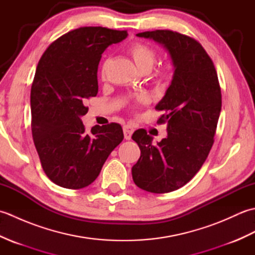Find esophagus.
<instances>
[{
  "instance_id": "obj_1",
  "label": "esophagus",
  "mask_w": 255,
  "mask_h": 255,
  "mask_svg": "<svg viewBox=\"0 0 255 255\" xmlns=\"http://www.w3.org/2000/svg\"><path fill=\"white\" fill-rule=\"evenodd\" d=\"M134 129L130 125H125L124 126V134H125V139L126 140H130L131 139V134L133 133Z\"/></svg>"
}]
</instances>
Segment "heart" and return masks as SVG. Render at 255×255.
I'll return each mask as SVG.
<instances>
[{
    "instance_id": "obj_1",
    "label": "heart",
    "mask_w": 255,
    "mask_h": 255,
    "mask_svg": "<svg viewBox=\"0 0 255 255\" xmlns=\"http://www.w3.org/2000/svg\"><path fill=\"white\" fill-rule=\"evenodd\" d=\"M129 55L131 56L132 60L136 63V66L140 71H143V70H147L150 71L152 69L153 64L156 60V51L153 49L152 47H150L147 44H143V42H134L133 45L129 48ZM106 68H107V62H105L102 66L101 69V75L102 78H105L106 74ZM172 78V69L170 67H163L159 69L158 71L155 72V79L161 83H165ZM137 103H144L147 102V97L144 95H138L136 97Z\"/></svg>"
}]
</instances>
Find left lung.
<instances>
[{
    "label": "left lung",
    "mask_w": 255,
    "mask_h": 255,
    "mask_svg": "<svg viewBox=\"0 0 255 255\" xmlns=\"http://www.w3.org/2000/svg\"><path fill=\"white\" fill-rule=\"evenodd\" d=\"M159 42L170 53L174 74L155 110L166 124L167 137L156 144L144 129L132 139L141 154L132 166V180L150 193L173 192L188 183L207 159L221 111L218 75L210 57L194 38L172 30L137 34Z\"/></svg>",
    "instance_id": "1"
}]
</instances>
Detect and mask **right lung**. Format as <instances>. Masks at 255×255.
<instances>
[{"instance_id": "1", "label": "right lung", "mask_w": 255, "mask_h": 255, "mask_svg": "<svg viewBox=\"0 0 255 255\" xmlns=\"http://www.w3.org/2000/svg\"><path fill=\"white\" fill-rule=\"evenodd\" d=\"M127 36L126 30L80 27L53 41L38 62L30 91L31 133L42 169L59 186H89L123 141L119 124L96 125L86 132L81 117L89 111L86 100L99 92L102 53Z\"/></svg>"}]
</instances>
